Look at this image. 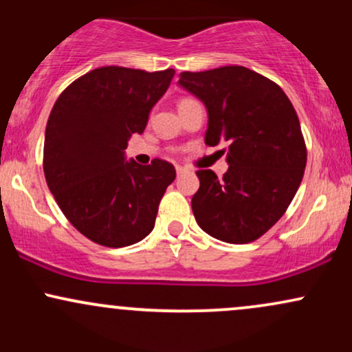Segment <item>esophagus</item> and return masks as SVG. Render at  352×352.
<instances>
[{"label":"esophagus","mask_w":352,"mask_h":352,"mask_svg":"<svg viewBox=\"0 0 352 352\" xmlns=\"http://www.w3.org/2000/svg\"><path fill=\"white\" fill-rule=\"evenodd\" d=\"M175 170H177V175H182V173H185V168L182 167V165H177Z\"/></svg>","instance_id":"1"}]
</instances>
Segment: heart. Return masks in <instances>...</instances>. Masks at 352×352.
Returning a JSON list of instances; mask_svg holds the SVG:
<instances>
[{"instance_id": "b5f03b06", "label": "heart", "mask_w": 352, "mask_h": 352, "mask_svg": "<svg viewBox=\"0 0 352 352\" xmlns=\"http://www.w3.org/2000/svg\"><path fill=\"white\" fill-rule=\"evenodd\" d=\"M188 100H192V99H184V100H182L180 104H184V102H188Z\"/></svg>"}]
</instances>
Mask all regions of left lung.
<instances>
[{
  "label": "left lung",
  "instance_id": "1",
  "mask_svg": "<svg viewBox=\"0 0 352 352\" xmlns=\"http://www.w3.org/2000/svg\"><path fill=\"white\" fill-rule=\"evenodd\" d=\"M179 84L207 107L205 144H230L223 179L197 172V223L227 243L258 240L285 215L305 173L308 153L292 100L276 82L243 66L185 71Z\"/></svg>",
  "mask_w": 352,
  "mask_h": 352
}]
</instances>
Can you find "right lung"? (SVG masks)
I'll return each mask as SVG.
<instances>
[{"label": "right lung", "mask_w": 352, "mask_h": 352, "mask_svg": "<svg viewBox=\"0 0 352 352\" xmlns=\"http://www.w3.org/2000/svg\"><path fill=\"white\" fill-rule=\"evenodd\" d=\"M173 69L147 72L106 66L80 76L56 100L46 125L43 168L71 225L94 243L122 248L144 240L175 180L162 159L125 162L132 134L165 94Z\"/></svg>", "instance_id": "right-lung-1"}]
</instances>
